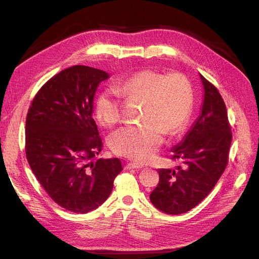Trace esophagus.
<instances>
[{"label":"esophagus","mask_w":259,"mask_h":259,"mask_svg":"<svg viewBox=\"0 0 259 259\" xmlns=\"http://www.w3.org/2000/svg\"><path fill=\"white\" fill-rule=\"evenodd\" d=\"M138 168H142V166L135 163H127L126 165H125V169H138Z\"/></svg>","instance_id":"1"}]
</instances>
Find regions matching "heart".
<instances>
[{
    "mask_svg": "<svg viewBox=\"0 0 259 259\" xmlns=\"http://www.w3.org/2000/svg\"><path fill=\"white\" fill-rule=\"evenodd\" d=\"M116 90L132 100L145 101L142 125H127L113 132L109 145L117 155L145 163L153 158L163 143L164 133L175 135L189 121L193 95L187 77L178 72L164 75L153 70H143ZM96 115L105 126L121 120L122 110L117 93L106 90L96 101Z\"/></svg>",
    "mask_w": 259,
    "mask_h": 259,
    "instance_id": "1",
    "label": "heart"
}]
</instances>
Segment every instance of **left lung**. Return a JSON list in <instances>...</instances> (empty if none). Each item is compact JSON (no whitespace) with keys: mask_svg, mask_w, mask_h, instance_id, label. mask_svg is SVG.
<instances>
[{"mask_svg":"<svg viewBox=\"0 0 259 259\" xmlns=\"http://www.w3.org/2000/svg\"><path fill=\"white\" fill-rule=\"evenodd\" d=\"M203 90L201 113L182 142L170 149L182 166L159 169L160 182L150 194L163 213L184 214L206 198L228 163L231 130L224 100L215 86L200 74Z\"/></svg>","mask_w":259,"mask_h":259,"instance_id":"1","label":"left lung"}]
</instances>
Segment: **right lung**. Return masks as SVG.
<instances>
[{
	"label": "right lung",
	"mask_w": 259,
	"mask_h": 259,
	"mask_svg": "<svg viewBox=\"0 0 259 259\" xmlns=\"http://www.w3.org/2000/svg\"><path fill=\"white\" fill-rule=\"evenodd\" d=\"M109 74L73 66L37 92L26 120V155L33 174L58 205L76 214L97 208L122 170L117 158L92 159L103 149L93 119L94 96Z\"/></svg>",
	"instance_id": "add662e5"
}]
</instances>
